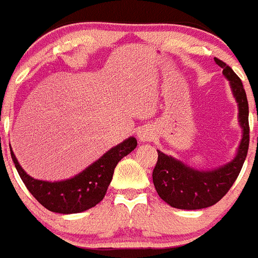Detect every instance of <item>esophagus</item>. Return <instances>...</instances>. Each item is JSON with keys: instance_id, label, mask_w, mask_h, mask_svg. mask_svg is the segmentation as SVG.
I'll return each instance as SVG.
<instances>
[{"instance_id": "1", "label": "esophagus", "mask_w": 258, "mask_h": 258, "mask_svg": "<svg viewBox=\"0 0 258 258\" xmlns=\"http://www.w3.org/2000/svg\"><path fill=\"white\" fill-rule=\"evenodd\" d=\"M137 137L143 143H149V141H151L154 139V132L149 126H143L137 131Z\"/></svg>"}]
</instances>
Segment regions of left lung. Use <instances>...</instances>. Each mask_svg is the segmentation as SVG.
<instances>
[{
	"label": "left lung",
	"instance_id": "left-lung-1",
	"mask_svg": "<svg viewBox=\"0 0 258 258\" xmlns=\"http://www.w3.org/2000/svg\"><path fill=\"white\" fill-rule=\"evenodd\" d=\"M215 59L223 69L238 103V119L242 127V140L232 162L213 170H199L188 167L173 156L158 150V162L153 170V182L160 199L168 205L182 210H199L220 201L239 175L249 145L248 102L243 84L237 74L225 62Z\"/></svg>",
	"mask_w": 258,
	"mask_h": 258
}]
</instances>
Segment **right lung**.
<instances>
[{"mask_svg":"<svg viewBox=\"0 0 258 258\" xmlns=\"http://www.w3.org/2000/svg\"><path fill=\"white\" fill-rule=\"evenodd\" d=\"M136 146V139L128 137L123 143L108 150L83 172L58 182H48L30 177L19 164L13 149L10 148V151L21 180L40 205L53 213L76 214L94 208L104 199L115 165L123 156L135 150Z\"/></svg>","mask_w":258,"mask_h":258,"instance_id":"obj_1","label":"right lung"}]
</instances>
